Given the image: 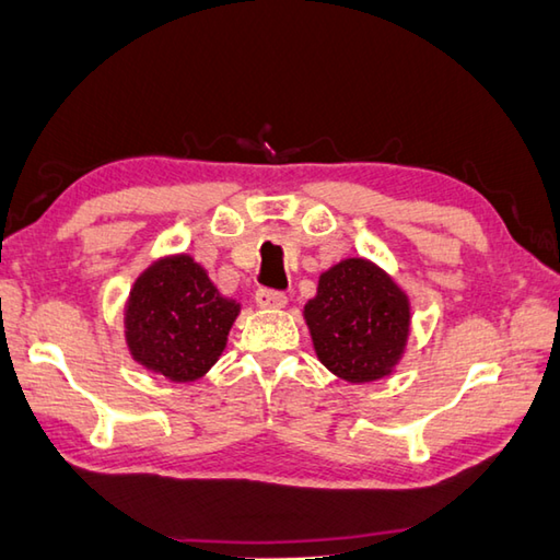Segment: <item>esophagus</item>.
<instances>
[{
    "label": "esophagus",
    "instance_id": "34e87169",
    "mask_svg": "<svg viewBox=\"0 0 560 560\" xmlns=\"http://www.w3.org/2000/svg\"><path fill=\"white\" fill-rule=\"evenodd\" d=\"M254 301H257V306L264 308V311H277V308H287V296L279 291H267L261 289L257 291V296H254Z\"/></svg>",
    "mask_w": 560,
    "mask_h": 560
}]
</instances>
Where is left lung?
<instances>
[{
	"instance_id": "left-lung-1",
	"label": "left lung",
	"mask_w": 560,
	"mask_h": 560,
	"mask_svg": "<svg viewBox=\"0 0 560 560\" xmlns=\"http://www.w3.org/2000/svg\"><path fill=\"white\" fill-rule=\"evenodd\" d=\"M313 350L335 377L380 382L396 370L411 335V301L380 264L348 257L320 271L303 306Z\"/></svg>"
}]
</instances>
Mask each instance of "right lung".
Returning a JSON list of instances; mask_svg holds the SVG:
<instances>
[{
    "label": "right lung",
    "mask_w": 560,
    "mask_h": 560,
    "mask_svg": "<svg viewBox=\"0 0 560 560\" xmlns=\"http://www.w3.org/2000/svg\"><path fill=\"white\" fill-rule=\"evenodd\" d=\"M240 311V303L222 296L190 254H164L129 289L127 350L147 372L176 384L196 382L206 377L228 348Z\"/></svg>",
    "instance_id": "1"
}]
</instances>
